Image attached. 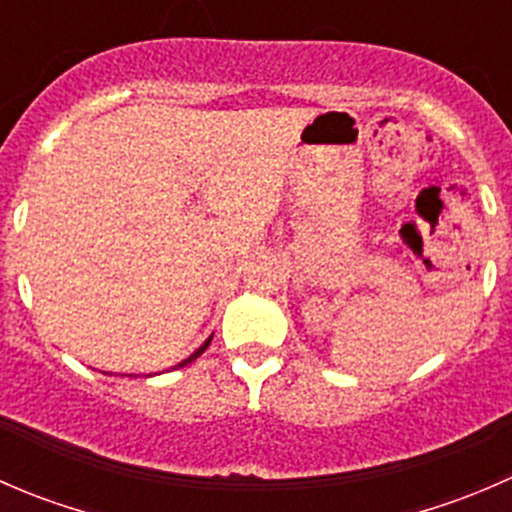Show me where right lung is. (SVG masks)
Segmentation results:
<instances>
[{
    "label": "right lung",
    "mask_w": 512,
    "mask_h": 512,
    "mask_svg": "<svg viewBox=\"0 0 512 512\" xmlns=\"http://www.w3.org/2000/svg\"><path fill=\"white\" fill-rule=\"evenodd\" d=\"M210 339H213V337H210ZM210 339H205V344H203V347H200V349H195V352H193V354H190V356H188V359H183V361H180V364H178V366H185V364H190V361H195V359H198V356H200V354H203V352H205V349H208V347H210Z\"/></svg>",
    "instance_id": "1"
}]
</instances>
